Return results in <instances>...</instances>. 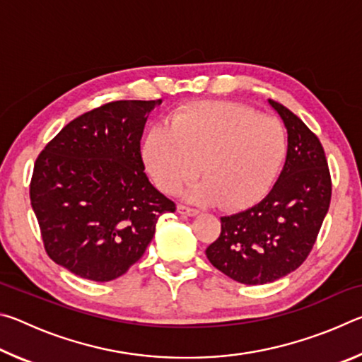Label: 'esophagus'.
I'll use <instances>...</instances> for the list:
<instances>
[{"instance_id": "obj_1", "label": "esophagus", "mask_w": 362, "mask_h": 362, "mask_svg": "<svg viewBox=\"0 0 362 362\" xmlns=\"http://www.w3.org/2000/svg\"><path fill=\"white\" fill-rule=\"evenodd\" d=\"M177 212L182 214V216H188V217H194V216H198V214H199L198 209H193V207H188V206H183V204L177 206Z\"/></svg>"}]
</instances>
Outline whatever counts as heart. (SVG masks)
<instances>
[{"label":"heart","mask_w":362,"mask_h":362,"mask_svg":"<svg viewBox=\"0 0 362 362\" xmlns=\"http://www.w3.org/2000/svg\"><path fill=\"white\" fill-rule=\"evenodd\" d=\"M287 150L283 124L231 102H194L151 127L142 156L155 185L174 193L198 174L185 196L199 203L244 207L265 194Z\"/></svg>","instance_id":"obj_1"}]
</instances>
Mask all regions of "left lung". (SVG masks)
<instances>
[{
  "label": "left lung",
  "mask_w": 362,
  "mask_h": 362,
  "mask_svg": "<svg viewBox=\"0 0 362 362\" xmlns=\"http://www.w3.org/2000/svg\"><path fill=\"white\" fill-rule=\"evenodd\" d=\"M268 103L287 129L284 168L260 203L220 218V236L206 249L214 267L249 286L273 283L302 265L332 194L320 139L291 110L274 100Z\"/></svg>",
  "instance_id": "obj_1"
}]
</instances>
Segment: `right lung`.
<instances>
[{
    "instance_id": "right-lung-1",
    "label": "right lung",
    "mask_w": 362,
    "mask_h": 362,
    "mask_svg": "<svg viewBox=\"0 0 362 362\" xmlns=\"http://www.w3.org/2000/svg\"><path fill=\"white\" fill-rule=\"evenodd\" d=\"M161 100H116L78 116L35 163L30 201L47 255L79 278L107 283L145 254L175 204L151 185L140 153Z\"/></svg>"
}]
</instances>
